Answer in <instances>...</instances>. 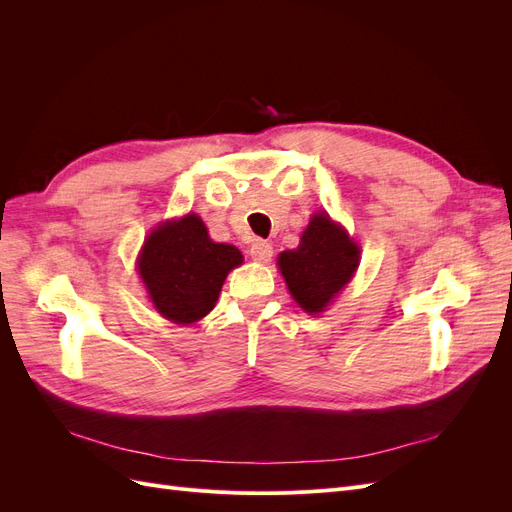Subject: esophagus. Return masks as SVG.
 I'll return each mask as SVG.
<instances>
[{
    "instance_id": "34e87169",
    "label": "esophagus",
    "mask_w": 512,
    "mask_h": 512,
    "mask_svg": "<svg viewBox=\"0 0 512 512\" xmlns=\"http://www.w3.org/2000/svg\"><path fill=\"white\" fill-rule=\"evenodd\" d=\"M250 256L256 260V262H269L271 256H273V247L271 243L262 241V239H256L250 247Z\"/></svg>"
}]
</instances>
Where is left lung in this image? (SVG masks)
Returning <instances> with one entry per match:
<instances>
[{"instance_id":"obj_1","label":"left lung","mask_w":512,"mask_h":512,"mask_svg":"<svg viewBox=\"0 0 512 512\" xmlns=\"http://www.w3.org/2000/svg\"><path fill=\"white\" fill-rule=\"evenodd\" d=\"M361 247L348 232L329 218V213H314L297 250L277 256L286 286L303 312L322 314L331 305L359 267Z\"/></svg>"}]
</instances>
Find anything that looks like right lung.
Here are the masks:
<instances>
[{
	"label": "right lung",
	"mask_w": 512,
	"mask_h": 512,
	"mask_svg": "<svg viewBox=\"0 0 512 512\" xmlns=\"http://www.w3.org/2000/svg\"><path fill=\"white\" fill-rule=\"evenodd\" d=\"M243 254L215 243L196 213L168 220L149 232L138 256V273L158 312L177 324L205 318L220 297L226 275Z\"/></svg>",
	"instance_id": "add662e5"
}]
</instances>
